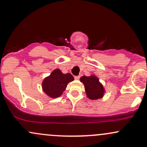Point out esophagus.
<instances>
[{"label": "esophagus", "instance_id": "34e87169", "mask_svg": "<svg viewBox=\"0 0 147 147\" xmlns=\"http://www.w3.org/2000/svg\"><path fill=\"white\" fill-rule=\"evenodd\" d=\"M79 78H80V77H79V76H75V79H76V80H79Z\"/></svg>", "mask_w": 147, "mask_h": 147}]
</instances>
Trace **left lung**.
I'll list each match as a JSON object with an SVG mask.
<instances>
[{
	"label": "left lung",
	"instance_id": "1",
	"mask_svg": "<svg viewBox=\"0 0 147 147\" xmlns=\"http://www.w3.org/2000/svg\"><path fill=\"white\" fill-rule=\"evenodd\" d=\"M80 82L84 84L88 98L97 99L102 98L104 96L105 92L104 88L96 76H83L80 78Z\"/></svg>",
	"mask_w": 147,
	"mask_h": 147
}]
</instances>
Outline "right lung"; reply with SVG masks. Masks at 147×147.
Masks as SVG:
<instances>
[{"instance_id": "right-lung-1", "label": "right lung", "mask_w": 147, "mask_h": 147, "mask_svg": "<svg viewBox=\"0 0 147 147\" xmlns=\"http://www.w3.org/2000/svg\"><path fill=\"white\" fill-rule=\"evenodd\" d=\"M73 80L74 77L71 74H63L59 69H55L43 81L42 88L49 97L57 98L62 95L69 82Z\"/></svg>"}]
</instances>
